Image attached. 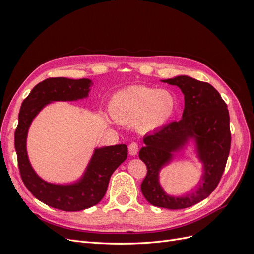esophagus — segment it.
Segmentation results:
<instances>
[{
  "instance_id": "obj_1",
  "label": "esophagus",
  "mask_w": 254,
  "mask_h": 254,
  "mask_svg": "<svg viewBox=\"0 0 254 254\" xmlns=\"http://www.w3.org/2000/svg\"><path fill=\"white\" fill-rule=\"evenodd\" d=\"M128 150H129L130 155L134 156L137 153V150H139V145H137L136 142H131L128 146Z\"/></svg>"
}]
</instances>
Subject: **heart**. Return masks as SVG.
<instances>
[{
	"label": "heart",
	"mask_w": 254,
	"mask_h": 254,
	"mask_svg": "<svg viewBox=\"0 0 254 254\" xmlns=\"http://www.w3.org/2000/svg\"><path fill=\"white\" fill-rule=\"evenodd\" d=\"M176 108L174 95L167 90L132 86L115 93L110 112L120 123H136L141 131L148 132L162 127Z\"/></svg>",
	"instance_id": "b5f03b06"
}]
</instances>
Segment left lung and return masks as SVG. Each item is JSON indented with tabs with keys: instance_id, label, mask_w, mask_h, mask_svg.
I'll return each mask as SVG.
<instances>
[{
	"instance_id": "1",
	"label": "left lung",
	"mask_w": 254,
	"mask_h": 254,
	"mask_svg": "<svg viewBox=\"0 0 254 254\" xmlns=\"http://www.w3.org/2000/svg\"><path fill=\"white\" fill-rule=\"evenodd\" d=\"M179 87L184 95L182 119L144 136L145 147L139 152L147 167L141 184L142 194L150 204L168 210H181L200 202L216 189L225 172L231 147L230 117L227 104L210 83L188 76L163 80ZM197 142L199 157L205 164L203 184L195 193L186 197H171L159 187L160 167L171 158L190 137Z\"/></svg>"
}]
</instances>
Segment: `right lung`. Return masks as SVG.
<instances>
[{
    "label": "right lung",
    "instance_id": "add662e5",
    "mask_svg": "<svg viewBox=\"0 0 254 254\" xmlns=\"http://www.w3.org/2000/svg\"><path fill=\"white\" fill-rule=\"evenodd\" d=\"M90 79L48 78L39 82L23 101L14 132L21 179L38 200L54 209L66 212L81 211L97 204L105 196L110 177L127 158L125 144L95 149L81 180L71 186H57L43 181L30 166L26 152V136L30 123L45 105L56 101H76L88 96Z\"/></svg>",
    "mask_w": 254,
    "mask_h": 254
}]
</instances>
